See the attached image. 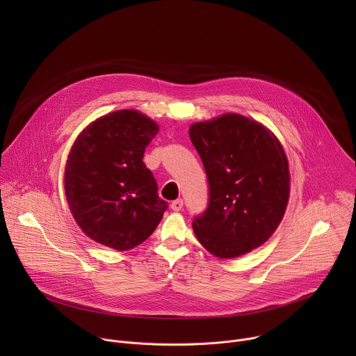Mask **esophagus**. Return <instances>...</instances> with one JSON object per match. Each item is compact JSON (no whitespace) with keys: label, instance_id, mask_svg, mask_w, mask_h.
<instances>
[{"label":"esophagus","instance_id":"34e87169","mask_svg":"<svg viewBox=\"0 0 356 356\" xmlns=\"http://www.w3.org/2000/svg\"><path fill=\"white\" fill-rule=\"evenodd\" d=\"M170 207H172L173 211H180L183 209V200H180V198L175 200L172 204H170Z\"/></svg>","mask_w":356,"mask_h":356}]
</instances>
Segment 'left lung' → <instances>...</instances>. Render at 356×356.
<instances>
[{"mask_svg": "<svg viewBox=\"0 0 356 356\" xmlns=\"http://www.w3.org/2000/svg\"><path fill=\"white\" fill-rule=\"evenodd\" d=\"M188 135L210 187L206 213L193 221L198 242L220 259L262 246L282 222L290 197L280 140L264 124L235 113L194 122Z\"/></svg>", "mask_w": 356, "mask_h": 356, "instance_id": "left-lung-1", "label": "left lung"}]
</instances>
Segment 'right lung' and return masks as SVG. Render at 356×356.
Returning <instances> with one entry per match:
<instances>
[{
	"instance_id": "obj_1",
	"label": "right lung",
	"mask_w": 356,
	"mask_h": 356,
	"mask_svg": "<svg viewBox=\"0 0 356 356\" xmlns=\"http://www.w3.org/2000/svg\"><path fill=\"white\" fill-rule=\"evenodd\" d=\"M158 132V122L138 110H118L90 122L76 138L65 193L74 221L94 242L129 250L159 225L168 202L142 161Z\"/></svg>"
}]
</instances>
